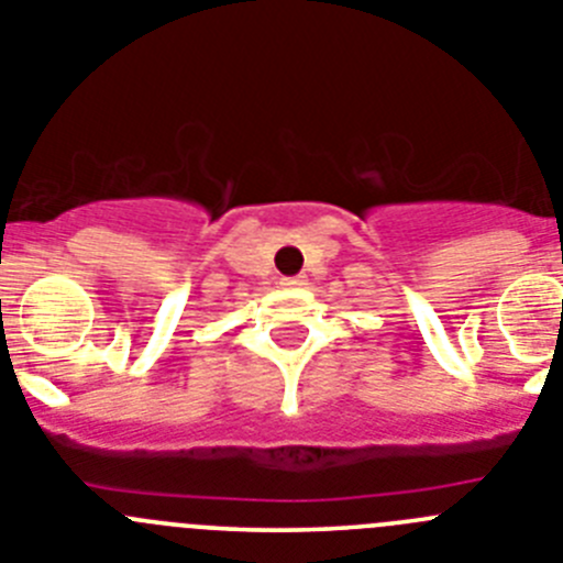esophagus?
<instances>
[{"mask_svg": "<svg viewBox=\"0 0 563 563\" xmlns=\"http://www.w3.org/2000/svg\"><path fill=\"white\" fill-rule=\"evenodd\" d=\"M280 283L286 288H297V286H306V277H283Z\"/></svg>", "mask_w": 563, "mask_h": 563, "instance_id": "34e87169", "label": "esophagus"}]
</instances>
